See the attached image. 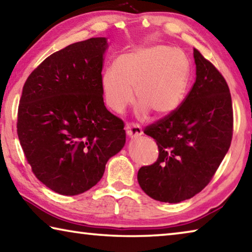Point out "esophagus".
I'll use <instances>...</instances> for the list:
<instances>
[{
	"label": "esophagus",
	"mask_w": 252,
	"mask_h": 252,
	"mask_svg": "<svg viewBox=\"0 0 252 252\" xmlns=\"http://www.w3.org/2000/svg\"><path fill=\"white\" fill-rule=\"evenodd\" d=\"M126 133L130 136V138H138V136H140L143 133L141 126L133 122L126 123Z\"/></svg>",
	"instance_id": "obj_1"
}]
</instances>
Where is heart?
Returning <instances> with one entry per match:
<instances>
[{
	"mask_svg": "<svg viewBox=\"0 0 252 252\" xmlns=\"http://www.w3.org/2000/svg\"><path fill=\"white\" fill-rule=\"evenodd\" d=\"M190 62L183 51L153 44L120 55L116 64L106 66L101 89L106 105L121 113L136 99L140 116L153 111L163 117L176 111L185 99Z\"/></svg>",
	"mask_w": 252,
	"mask_h": 252,
	"instance_id": "b5f03b06",
	"label": "heart"
}]
</instances>
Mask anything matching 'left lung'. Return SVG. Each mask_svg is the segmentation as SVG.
I'll list each match as a JSON object with an SVG mask.
<instances>
[{"label": "left lung", "instance_id": "1", "mask_svg": "<svg viewBox=\"0 0 252 252\" xmlns=\"http://www.w3.org/2000/svg\"><path fill=\"white\" fill-rule=\"evenodd\" d=\"M195 82L179 108L148 126L159 157L141 167L140 187L149 197L178 203L206 188L230 148L233 132L231 94L222 74L193 49Z\"/></svg>", "mask_w": 252, "mask_h": 252}]
</instances>
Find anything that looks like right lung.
Returning <instances> with one entry per match:
<instances>
[{
  "label": "right lung",
  "mask_w": 252,
  "mask_h": 252,
  "mask_svg": "<svg viewBox=\"0 0 252 252\" xmlns=\"http://www.w3.org/2000/svg\"><path fill=\"white\" fill-rule=\"evenodd\" d=\"M105 37L51 54L29 75L18 110V135L39 180L63 195L83 193L126 143L125 123L105 108L101 89Z\"/></svg>",
  "instance_id": "1"
}]
</instances>
